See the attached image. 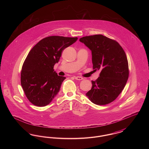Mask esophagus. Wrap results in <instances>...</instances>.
Here are the masks:
<instances>
[{
	"mask_svg": "<svg viewBox=\"0 0 149 149\" xmlns=\"http://www.w3.org/2000/svg\"><path fill=\"white\" fill-rule=\"evenodd\" d=\"M75 79L76 80H83V78H82V77H75Z\"/></svg>",
	"mask_w": 149,
	"mask_h": 149,
	"instance_id": "obj_1",
	"label": "esophagus"
}]
</instances>
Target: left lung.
<instances>
[{"label":"left lung","instance_id":"left-lung-1","mask_svg":"<svg viewBox=\"0 0 149 149\" xmlns=\"http://www.w3.org/2000/svg\"><path fill=\"white\" fill-rule=\"evenodd\" d=\"M79 41L92 51L93 69L100 70L86 95L95 104H109L118 97L127 81L129 70L125 52L116 41L102 35L85 36Z\"/></svg>","mask_w":149,"mask_h":149}]
</instances>
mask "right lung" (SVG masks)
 I'll return each instance as SVG.
<instances>
[{
    "label": "right lung",
    "instance_id": "add662e5",
    "mask_svg": "<svg viewBox=\"0 0 149 149\" xmlns=\"http://www.w3.org/2000/svg\"><path fill=\"white\" fill-rule=\"evenodd\" d=\"M77 40V37L49 36L29 51L22 68L21 83L26 96L33 105L46 106L58 93L66 78L58 76L54 66L63 51Z\"/></svg>",
    "mask_w": 149,
    "mask_h": 149
}]
</instances>
